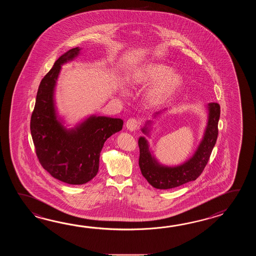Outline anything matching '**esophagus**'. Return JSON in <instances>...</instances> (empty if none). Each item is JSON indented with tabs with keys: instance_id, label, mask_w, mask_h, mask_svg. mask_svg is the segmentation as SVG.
Returning a JSON list of instances; mask_svg holds the SVG:
<instances>
[{
	"instance_id": "1",
	"label": "esophagus",
	"mask_w": 256,
	"mask_h": 256,
	"mask_svg": "<svg viewBox=\"0 0 256 256\" xmlns=\"http://www.w3.org/2000/svg\"><path fill=\"white\" fill-rule=\"evenodd\" d=\"M138 126H139V122H138V120H136V118H130L129 120L126 122V127L130 132L137 130Z\"/></svg>"
}]
</instances>
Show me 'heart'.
Returning a JSON list of instances; mask_svg holds the SVG:
<instances>
[{"mask_svg":"<svg viewBox=\"0 0 256 256\" xmlns=\"http://www.w3.org/2000/svg\"><path fill=\"white\" fill-rule=\"evenodd\" d=\"M152 82L146 97L149 104L158 105L178 90L183 78L180 73L171 71L168 66L152 62L136 66L127 76V84L130 88L142 87Z\"/></svg>","mask_w":256,"mask_h":256,"instance_id":"1","label":"heart"}]
</instances>
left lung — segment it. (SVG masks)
Segmentation results:
<instances>
[{
	"instance_id": "left-lung-1",
	"label": "left lung",
	"mask_w": 256,
	"mask_h": 256,
	"mask_svg": "<svg viewBox=\"0 0 256 256\" xmlns=\"http://www.w3.org/2000/svg\"><path fill=\"white\" fill-rule=\"evenodd\" d=\"M208 117L204 136L195 154L185 163L176 166H166L158 163V160L149 150V146L144 137H140L138 146L140 149L139 166L142 174L146 178L150 185L158 190H169L186 184L190 181L196 180L205 168L212 152L218 137V124L220 114V105L216 102L208 104ZM162 110L156 112L154 117L161 114ZM149 120L147 124L149 126ZM147 124L142 130L148 134Z\"/></svg>"
}]
</instances>
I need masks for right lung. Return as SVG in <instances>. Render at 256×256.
I'll return each mask as SVG.
<instances>
[{
    "instance_id": "right-lung-1",
    "label": "right lung",
    "mask_w": 256,
    "mask_h": 256,
    "mask_svg": "<svg viewBox=\"0 0 256 256\" xmlns=\"http://www.w3.org/2000/svg\"><path fill=\"white\" fill-rule=\"evenodd\" d=\"M80 48L62 54L40 82L30 130L39 162L56 180L82 185L98 171L104 142L122 129L124 120L92 115L73 129H66L56 116L54 92L61 66L74 60Z\"/></svg>"
}]
</instances>
